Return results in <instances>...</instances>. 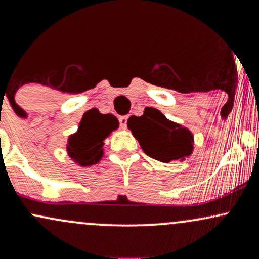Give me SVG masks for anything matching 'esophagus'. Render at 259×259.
Instances as JSON below:
<instances>
[{"mask_svg": "<svg viewBox=\"0 0 259 259\" xmlns=\"http://www.w3.org/2000/svg\"><path fill=\"white\" fill-rule=\"evenodd\" d=\"M119 123H120V127L121 129H126V123H127V117L124 115V117L119 118Z\"/></svg>", "mask_w": 259, "mask_h": 259, "instance_id": "esophagus-1", "label": "esophagus"}]
</instances>
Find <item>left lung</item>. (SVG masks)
Listing matches in <instances>:
<instances>
[{"label": "left lung", "instance_id": "8db88e82", "mask_svg": "<svg viewBox=\"0 0 259 259\" xmlns=\"http://www.w3.org/2000/svg\"><path fill=\"white\" fill-rule=\"evenodd\" d=\"M127 127L139 141L142 151L159 162L184 160L194 151V135L185 126L165 118L162 112L154 109L136 117Z\"/></svg>", "mask_w": 259, "mask_h": 259}]
</instances>
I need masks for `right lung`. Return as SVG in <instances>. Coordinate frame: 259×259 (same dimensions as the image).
Returning <instances> with one entry per match:
<instances>
[{"mask_svg": "<svg viewBox=\"0 0 259 259\" xmlns=\"http://www.w3.org/2000/svg\"><path fill=\"white\" fill-rule=\"evenodd\" d=\"M118 126L119 123L114 115L102 114L95 108L84 113L78 130L68 138V156L80 167L97 164L105 153V140Z\"/></svg>", "mask_w": 259, "mask_h": 259, "instance_id": "right-lung-1", "label": "right lung"}]
</instances>
